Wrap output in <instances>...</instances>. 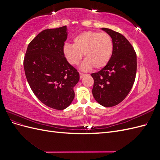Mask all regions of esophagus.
I'll return each mask as SVG.
<instances>
[{
	"label": "esophagus",
	"mask_w": 160,
	"mask_h": 160,
	"mask_svg": "<svg viewBox=\"0 0 160 160\" xmlns=\"http://www.w3.org/2000/svg\"><path fill=\"white\" fill-rule=\"evenodd\" d=\"M79 75H80V78L82 79V78H83V77H85V74H83V73H81V72H79Z\"/></svg>",
	"instance_id": "esophagus-1"
}]
</instances>
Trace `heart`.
<instances>
[{"label":"heart","mask_w":160,"mask_h":160,"mask_svg":"<svg viewBox=\"0 0 160 160\" xmlns=\"http://www.w3.org/2000/svg\"><path fill=\"white\" fill-rule=\"evenodd\" d=\"M73 44L67 43L63 53L67 61L72 65L79 64L83 54L85 61L81 69L89 70L103 68L110 61L113 51L112 38L108 33L84 31L73 38Z\"/></svg>","instance_id":"b5f03b06"}]
</instances>
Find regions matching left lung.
Returning a JSON list of instances; mask_svg holds the SVG:
<instances>
[{"mask_svg": "<svg viewBox=\"0 0 160 160\" xmlns=\"http://www.w3.org/2000/svg\"><path fill=\"white\" fill-rule=\"evenodd\" d=\"M101 29L112 38L113 51L107 65L91 74L94 80L92 93L97 102L108 108L122 102L132 89L136 75L137 56L122 34L107 28Z\"/></svg>", "mask_w": 160, "mask_h": 160, "instance_id": "obj_1", "label": "left lung"}]
</instances>
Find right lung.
Here are the masks:
<instances>
[{
  "instance_id": "1",
  "label": "right lung",
  "mask_w": 160,
  "mask_h": 160,
  "mask_svg": "<svg viewBox=\"0 0 160 160\" xmlns=\"http://www.w3.org/2000/svg\"><path fill=\"white\" fill-rule=\"evenodd\" d=\"M66 26L45 29L28 44L24 69L31 89L42 103L62 110L75 98L73 88L79 80L77 70L63 53L67 38Z\"/></svg>"
}]
</instances>
